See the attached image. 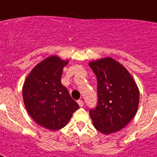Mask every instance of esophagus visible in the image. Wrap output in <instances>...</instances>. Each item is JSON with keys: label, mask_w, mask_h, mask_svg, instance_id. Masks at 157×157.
Returning <instances> with one entry per match:
<instances>
[{"label": "esophagus", "mask_w": 157, "mask_h": 157, "mask_svg": "<svg viewBox=\"0 0 157 157\" xmlns=\"http://www.w3.org/2000/svg\"><path fill=\"white\" fill-rule=\"evenodd\" d=\"M77 103H78V105L80 107H83V106H84V102H83L81 100H79V101H77Z\"/></svg>", "instance_id": "34e87169"}]
</instances>
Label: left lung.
I'll use <instances>...</instances> for the list:
<instances>
[{
  "instance_id": "left-lung-1",
  "label": "left lung",
  "mask_w": 157,
  "mask_h": 157,
  "mask_svg": "<svg viewBox=\"0 0 157 157\" xmlns=\"http://www.w3.org/2000/svg\"><path fill=\"white\" fill-rule=\"evenodd\" d=\"M97 79V107L89 109L94 127L106 135L122 129L137 111L140 93L124 66L106 57L89 63Z\"/></svg>"
}]
</instances>
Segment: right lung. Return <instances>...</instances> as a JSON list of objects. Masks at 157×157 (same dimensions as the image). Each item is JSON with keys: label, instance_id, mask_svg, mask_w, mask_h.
Wrapping results in <instances>:
<instances>
[{"label": "right lung", "instance_id": "add662e5", "mask_svg": "<svg viewBox=\"0 0 157 157\" xmlns=\"http://www.w3.org/2000/svg\"><path fill=\"white\" fill-rule=\"evenodd\" d=\"M68 63L56 56H49L31 71L23 86L24 103L29 114L38 124L52 131L64 128L79 109L60 81Z\"/></svg>", "mask_w": 157, "mask_h": 157}]
</instances>
